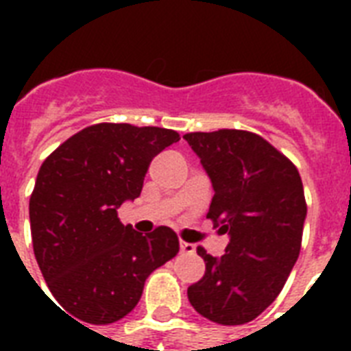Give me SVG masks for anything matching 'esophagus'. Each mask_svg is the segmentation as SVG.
I'll list each match as a JSON object with an SVG mask.
<instances>
[{"mask_svg": "<svg viewBox=\"0 0 351 351\" xmlns=\"http://www.w3.org/2000/svg\"><path fill=\"white\" fill-rule=\"evenodd\" d=\"M195 250H197V247H195L193 244H189V242H184V240L180 242L182 253H186V255H193V253H195Z\"/></svg>", "mask_w": 351, "mask_h": 351, "instance_id": "obj_1", "label": "esophagus"}]
</instances>
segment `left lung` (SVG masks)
<instances>
[{"label": "left lung", "mask_w": 351, "mask_h": 351, "mask_svg": "<svg viewBox=\"0 0 351 351\" xmlns=\"http://www.w3.org/2000/svg\"><path fill=\"white\" fill-rule=\"evenodd\" d=\"M184 138L213 184L208 219L230 234L222 256L198 245L206 273L187 288V297L209 321L245 324L277 299L299 258L302 180L291 160L255 132L219 129Z\"/></svg>", "instance_id": "8db88e82"}]
</instances>
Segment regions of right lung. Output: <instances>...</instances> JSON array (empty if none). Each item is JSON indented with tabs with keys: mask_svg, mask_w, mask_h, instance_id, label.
<instances>
[{
	"mask_svg": "<svg viewBox=\"0 0 351 351\" xmlns=\"http://www.w3.org/2000/svg\"><path fill=\"white\" fill-rule=\"evenodd\" d=\"M178 140L164 127L96 123L41 164L29 202L32 247L67 315L89 324L120 321L138 304L145 278L178 253L171 228L143 237L117 213L140 197L151 160Z\"/></svg>",
	"mask_w": 351,
	"mask_h": 351,
	"instance_id": "obj_1",
	"label": "right lung"
}]
</instances>
